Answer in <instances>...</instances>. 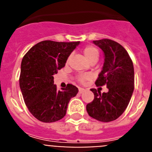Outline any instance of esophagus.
I'll return each mask as SVG.
<instances>
[{
	"label": "esophagus",
	"mask_w": 152,
	"mask_h": 152,
	"mask_svg": "<svg viewBox=\"0 0 152 152\" xmlns=\"http://www.w3.org/2000/svg\"><path fill=\"white\" fill-rule=\"evenodd\" d=\"M84 91H85V89H84V88H79V93H80V94H82V93H84Z\"/></svg>",
	"instance_id": "obj_1"
}]
</instances>
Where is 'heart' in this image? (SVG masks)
<instances>
[{
    "label": "heart",
    "mask_w": 152,
    "mask_h": 152,
    "mask_svg": "<svg viewBox=\"0 0 152 152\" xmlns=\"http://www.w3.org/2000/svg\"><path fill=\"white\" fill-rule=\"evenodd\" d=\"M83 53H84L86 58L89 61L95 59L97 60L98 57H99V52H98L97 49L92 46V45L86 46L83 50ZM90 78H91V76L89 75H87V74H81V75H78V77H77V79L80 82H84Z\"/></svg>",
    "instance_id": "obj_1"
}]
</instances>
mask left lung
Wrapping results in <instances>:
<instances>
[{"mask_svg":"<svg viewBox=\"0 0 152 152\" xmlns=\"http://www.w3.org/2000/svg\"><path fill=\"white\" fill-rule=\"evenodd\" d=\"M93 43L104 55L103 68L95 84H106L108 92L100 94L94 88L91 89L94 99L86 109L90 116L107 123L119 118L129 105L134 91L133 63L126 49L113 40L103 39Z\"/></svg>","mask_w":152,"mask_h":152,"instance_id":"1","label":"left lung"}]
</instances>
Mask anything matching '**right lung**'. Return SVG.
Wrapping results in <instances>:
<instances>
[{
	"mask_svg": "<svg viewBox=\"0 0 152 152\" xmlns=\"http://www.w3.org/2000/svg\"><path fill=\"white\" fill-rule=\"evenodd\" d=\"M79 44L80 42L42 41L23 58L20 88L28 110L39 121L53 123L62 119L71 98L77 95V88L70 84L58 91L53 75L64 67Z\"/></svg>",
	"mask_w": 152,
	"mask_h": 152,
	"instance_id": "1",
	"label": "right lung"
}]
</instances>
